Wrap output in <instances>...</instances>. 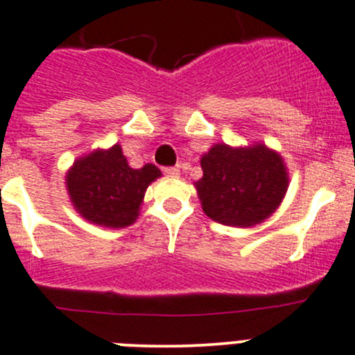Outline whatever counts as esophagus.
Here are the masks:
<instances>
[{
  "label": "esophagus",
  "mask_w": 355,
  "mask_h": 355,
  "mask_svg": "<svg viewBox=\"0 0 355 355\" xmlns=\"http://www.w3.org/2000/svg\"><path fill=\"white\" fill-rule=\"evenodd\" d=\"M163 173L168 175V177H177V175L180 173V170H178L177 166H166L163 168Z\"/></svg>",
  "instance_id": "34e87169"
}]
</instances>
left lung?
Wrapping results in <instances>:
<instances>
[{
	"label": "left lung",
	"mask_w": 355,
	"mask_h": 355,
	"mask_svg": "<svg viewBox=\"0 0 355 355\" xmlns=\"http://www.w3.org/2000/svg\"><path fill=\"white\" fill-rule=\"evenodd\" d=\"M202 178L196 182L202 211L215 222L250 227L276 211L288 191L279 154L265 146L232 149L216 144L201 157Z\"/></svg>",
	"instance_id": "8db88e82"
}]
</instances>
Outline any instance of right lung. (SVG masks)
I'll list each match as a JSON object with an SVG mask.
<instances>
[{
  "label": "right lung",
  "mask_w": 355,
  "mask_h": 355,
  "mask_svg": "<svg viewBox=\"0 0 355 355\" xmlns=\"http://www.w3.org/2000/svg\"><path fill=\"white\" fill-rule=\"evenodd\" d=\"M157 177L161 171L154 164L133 170L114 146L76 161L65 182L74 208L86 220L119 229L135 222L144 194Z\"/></svg>",
  "instance_id": "right-lung-1"
}]
</instances>
